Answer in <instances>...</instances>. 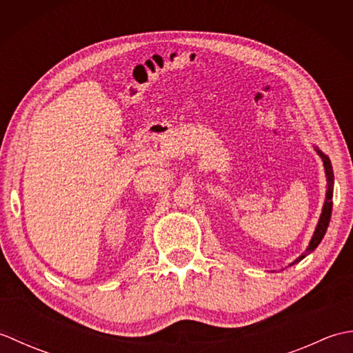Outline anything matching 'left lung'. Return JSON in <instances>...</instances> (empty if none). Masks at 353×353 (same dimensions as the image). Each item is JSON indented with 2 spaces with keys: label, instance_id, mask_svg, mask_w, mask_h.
Here are the masks:
<instances>
[{
  "label": "left lung",
  "instance_id": "left-lung-1",
  "mask_svg": "<svg viewBox=\"0 0 353 353\" xmlns=\"http://www.w3.org/2000/svg\"><path fill=\"white\" fill-rule=\"evenodd\" d=\"M316 152L320 154L321 159H323V165H325V171H326V177H327V191H326V200H325V205L323 209H321V215H320V220L317 223V228L314 230V235L310 241L308 249L302 254V256H299L292 264H297L299 261H302L306 254H310L312 250H316V247L320 244L321 239H323L327 226H329V221H331V214H332V191H334V171H332V165L331 161H329V157L321 153L320 150L316 147ZM291 264V265H292Z\"/></svg>",
  "mask_w": 353,
  "mask_h": 353
}]
</instances>
